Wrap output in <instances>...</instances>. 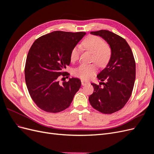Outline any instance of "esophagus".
I'll return each mask as SVG.
<instances>
[{
    "label": "esophagus",
    "instance_id": "esophagus-1",
    "mask_svg": "<svg viewBox=\"0 0 154 154\" xmlns=\"http://www.w3.org/2000/svg\"><path fill=\"white\" fill-rule=\"evenodd\" d=\"M81 82H82V85L83 86H84V85H87V84H88V82H85V81L83 80H82Z\"/></svg>",
    "mask_w": 154,
    "mask_h": 154
}]
</instances>
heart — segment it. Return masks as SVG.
I'll list each match as a JSON object with an SVG mask.
<instances>
[{"mask_svg": "<svg viewBox=\"0 0 154 154\" xmlns=\"http://www.w3.org/2000/svg\"><path fill=\"white\" fill-rule=\"evenodd\" d=\"M82 47L92 53L91 61L94 62L100 67H104L108 63L111 56V49L109 46L105 44L104 41L96 36H89L83 41ZM80 49L75 46L71 53V60L75 62L79 59ZM97 72V67L94 63L80 64L73 69L72 74L74 76L82 80H88Z\"/></svg>", "mask_w": 154, "mask_h": 154, "instance_id": "heart-1", "label": "heart"}]
</instances>
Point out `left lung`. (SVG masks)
<instances>
[{"mask_svg":"<svg viewBox=\"0 0 154 154\" xmlns=\"http://www.w3.org/2000/svg\"><path fill=\"white\" fill-rule=\"evenodd\" d=\"M91 33L101 36L109 44L111 56L106 67L97 76L102 82L99 85L91 83L94 92L88 100L100 112L112 114L122 109L131 96L136 79V62L130 47L122 37L107 30Z\"/></svg>","mask_w":154,"mask_h":154,"instance_id":"8db88e82","label":"left lung"}]
</instances>
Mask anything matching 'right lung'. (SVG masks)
<instances>
[{"label": "right lung", "mask_w": 154, "mask_h": 154, "mask_svg": "<svg viewBox=\"0 0 154 154\" xmlns=\"http://www.w3.org/2000/svg\"><path fill=\"white\" fill-rule=\"evenodd\" d=\"M85 34L53 31L39 37L31 45L26 58L25 80L32 100L40 109L57 113L71 105L81 81L72 78L60 83L59 80L69 78L64 70L71 62V53Z\"/></svg>", "instance_id": "1"}]
</instances>
